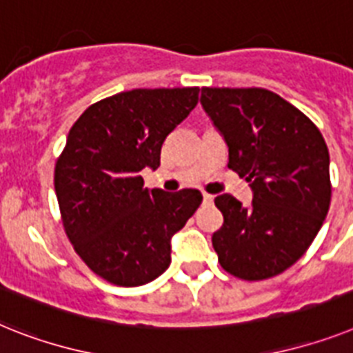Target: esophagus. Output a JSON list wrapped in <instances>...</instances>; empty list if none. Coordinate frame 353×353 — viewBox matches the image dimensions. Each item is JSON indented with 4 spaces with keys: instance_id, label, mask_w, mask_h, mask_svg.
Masks as SVG:
<instances>
[{
    "instance_id": "34e87169",
    "label": "esophagus",
    "mask_w": 353,
    "mask_h": 353,
    "mask_svg": "<svg viewBox=\"0 0 353 353\" xmlns=\"http://www.w3.org/2000/svg\"><path fill=\"white\" fill-rule=\"evenodd\" d=\"M203 202L212 203V202H214V196H212V194H209V193H203Z\"/></svg>"
}]
</instances>
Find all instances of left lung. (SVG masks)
I'll return each instance as SVG.
<instances>
[{
  "instance_id": "8db88e82",
  "label": "left lung",
  "mask_w": 353,
  "mask_h": 353,
  "mask_svg": "<svg viewBox=\"0 0 353 353\" xmlns=\"http://www.w3.org/2000/svg\"><path fill=\"white\" fill-rule=\"evenodd\" d=\"M203 110L229 148V170L252 189V205L214 198L223 225L212 234L229 274L260 281L301 258L330 208V157L321 131L265 88H202Z\"/></svg>"
}]
</instances>
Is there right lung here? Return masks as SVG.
<instances>
[{
	"label": "right lung",
	"instance_id": "add662e5",
	"mask_svg": "<svg viewBox=\"0 0 353 353\" xmlns=\"http://www.w3.org/2000/svg\"><path fill=\"white\" fill-rule=\"evenodd\" d=\"M193 88H137L92 104L55 162L63 227L90 269L119 287H139L171 263V236L202 203L198 189L144 188L160 148L198 103Z\"/></svg>",
	"mask_w": 353,
	"mask_h": 353
}]
</instances>
